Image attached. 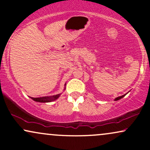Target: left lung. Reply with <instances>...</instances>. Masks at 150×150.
I'll use <instances>...</instances> for the list:
<instances>
[{"mask_svg": "<svg viewBox=\"0 0 150 150\" xmlns=\"http://www.w3.org/2000/svg\"><path fill=\"white\" fill-rule=\"evenodd\" d=\"M126 95V94H123V96H120V97H117V98H116V99H115V101H117V100H119V99H121V98H123V97H125V96Z\"/></svg>", "mask_w": 150, "mask_h": 150, "instance_id": "obj_1", "label": "left lung"}]
</instances>
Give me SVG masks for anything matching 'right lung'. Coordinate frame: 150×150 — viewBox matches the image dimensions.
Masks as SVG:
<instances>
[{
    "label": "right lung",
    "mask_w": 150,
    "mask_h": 150,
    "mask_svg": "<svg viewBox=\"0 0 150 150\" xmlns=\"http://www.w3.org/2000/svg\"><path fill=\"white\" fill-rule=\"evenodd\" d=\"M60 94H57V95L53 96V97H38V98H34L31 97L34 101H38V102H49V101L55 100V99H58L59 97Z\"/></svg>",
    "instance_id": "right-lung-1"
}]
</instances>
